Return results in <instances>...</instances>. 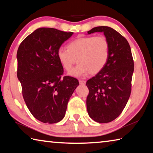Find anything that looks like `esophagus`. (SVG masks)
Returning a JSON list of instances; mask_svg holds the SVG:
<instances>
[{
  "label": "esophagus",
  "mask_w": 153,
  "mask_h": 153,
  "mask_svg": "<svg viewBox=\"0 0 153 153\" xmlns=\"http://www.w3.org/2000/svg\"><path fill=\"white\" fill-rule=\"evenodd\" d=\"M79 84H82V85H84L85 84H86V81H85V80H82V79H79Z\"/></svg>",
  "instance_id": "obj_1"
}]
</instances>
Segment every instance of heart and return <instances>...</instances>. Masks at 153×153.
Masks as SVG:
<instances>
[{
	"mask_svg": "<svg viewBox=\"0 0 153 153\" xmlns=\"http://www.w3.org/2000/svg\"><path fill=\"white\" fill-rule=\"evenodd\" d=\"M110 55V44L104 36L78 37L67 45V49L60 48L56 57L67 71L76 63L78 65L69 73L75 77L84 76L88 73L97 74L107 65Z\"/></svg>",
	"mask_w": 153,
	"mask_h": 153,
	"instance_id": "1",
	"label": "heart"
}]
</instances>
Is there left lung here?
Returning a JSON list of instances; mask_svg holds the SVG:
<instances>
[{
	"instance_id": "obj_1",
	"label": "left lung",
	"mask_w": 153,
	"mask_h": 153,
	"mask_svg": "<svg viewBox=\"0 0 153 153\" xmlns=\"http://www.w3.org/2000/svg\"><path fill=\"white\" fill-rule=\"evenodd\" d=\"M103 32L110 44V55L102 70L88 79L86 106L88 115L98 123H108L119 117L131 90L134 60L129 43L113 28L98 26L88 32Z\"/></svg>"
}]
</instances>
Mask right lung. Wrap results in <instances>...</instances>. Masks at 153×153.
<instances>
[{
  "label": "right lung",
  "mask_w": 153,
  "mask_h": 153,
  "mask_svg": "<svg viewBox=\"0 0 153 153\" xmlns=\"http://www.w3.org/2000/svg\"><path fill=\"white\" fill-rule=\"evenodd\" d=\"M73 32L41 27L27 36L18 48L17 77L28 109L38 120L55 123L63 120L67 103L79 85L76 78L61 76L56 53Z\"/></svg>",
  "instance_id": "add662e5"
}]
</instances>
